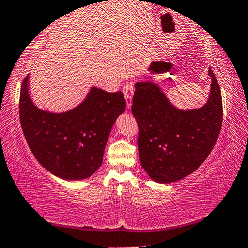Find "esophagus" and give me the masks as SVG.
<instances>
[{"mask_svg":"<svg viewBox=\"0 0 248 248\" xmlns=\"http://www.w3.org/2000/svg\"><path fill=\"white\" fill-rule=\"evenodd\" d=\"M123 92L125 97V102H127V109H130L132 106V96H134V85L131 83H127L124 85Z\"/></svg>","mask_w":248,"mask_h":248,"instance_id":"esophagus-1","label":"esophagus"}]
</instances>
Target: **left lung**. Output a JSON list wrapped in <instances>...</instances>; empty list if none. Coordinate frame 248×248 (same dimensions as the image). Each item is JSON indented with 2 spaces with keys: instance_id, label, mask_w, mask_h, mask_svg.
I'll use <instances>...</instances> for the list:
<instances>
[{
  "instance_id": "left-lung-1",
  "label": "left lung",
  "mask_w": 248,
  "mask_h": 248,
  "mask_svg": "<svg viewBox=\"0 0 248 248\" xmlns=\"http://www.w3.org/2000/svg\"><path fill=\"white\" fill-rule=\"evenodd\" d=\"M209 99L182 110L153 82H137L131 112L138 124L141 166L153 181L172 183L193 173L210 154L222 124V100L211 68Z\"/></svg>"
}]
</instances>
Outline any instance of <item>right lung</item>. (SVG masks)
<instances>
[{
  "label": "right lung",
  "mask_w": 248,
  "mask_h": 248,
  "mask_svg": "<svg viewBox=\"0 0 248 248\" xmlns=\"http://www.w3.org/2000/svg\"><path fill=\"white\" fill-rule=\"evenodd\" d=\"M124 110L121 91L92 86L74 109L50 112L32 102L29 75L21 85L20 123L28 146L48 172L62 180H84L99 170L111 129Z\"/></svg>",
  "instance_id": "1"
}]
</instances>
